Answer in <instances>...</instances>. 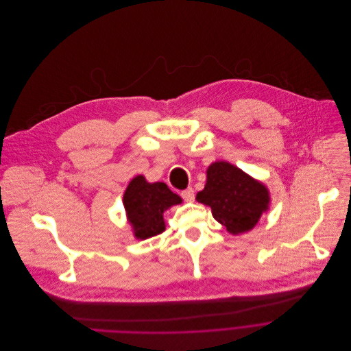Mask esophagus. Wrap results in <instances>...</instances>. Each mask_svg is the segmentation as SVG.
Returning <instances> with one entry per match:
<instances>
[{
    "label": "esophagus",
    "mask_w": 351,
    "mask_h": 351,
    "mask_svg": "<svg viewBox=\"0 0 351 351\" xmlns=\"http://www.w3.org/2000/svg\"><path fill=\"white\" fill-rule=\"evenodd\" d=\"M180 195H181V197H182L185 202H193V199H195V192H193L192 188H186V189L181 191Z\"/></svg>",
    "instance_id": "obj_1"
}]
</instances>
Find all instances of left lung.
I'll use <instances>...</instances> for the list:
<instances>
[{
    "instance_id": "1",
    "label": "left lung",
    "mask_w": 351,
    "mask_h": 351,
    "mask_svg": "<svg viewBox=\"0 0 351 351\" xmlns=\"http://www.w3.org/2000/svg\"><path fill=\"white\" fill-rule=\"evenodd\" d=\"M196 200L212 207L213 217L228 232L242 234L257 224L269 197L267 188L241 169L216 162L207 169V182Z\"/></svg>"
}]
</instances>
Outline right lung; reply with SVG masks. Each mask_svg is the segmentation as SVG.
<instances>
[{
  "instance_id": "obj_1",
  "label": "right lung",
  "mask_w": 351,
  "mask_h": 351,
  "mask_svg": "<svg viewBox=\"0 0 351 351\" xmlns=\"http://www.w3.org/2000/svg\"><path fill=\"white\" fill-rule=\"evenodd\" d=\"M123 203L128 220L138 239H147L162 234L166 228L163 212L181 197L171 192L165 182H147L145 177H135L127 186Z\"/></svg>"
}]
</instances>
